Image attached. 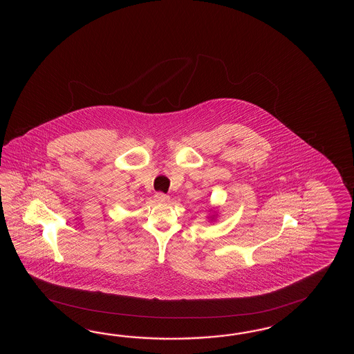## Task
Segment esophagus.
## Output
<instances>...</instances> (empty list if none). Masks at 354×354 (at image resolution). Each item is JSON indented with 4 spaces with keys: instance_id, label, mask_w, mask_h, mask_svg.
<instances>
[{
    "instance_id": "esophagus-1",
    "label": "esophagus",
    "mask_w": 354,
    "mask_h": 354,
    "mask_svg": "<svg viewBox=\"0 0 354 354\" xmlns=\"http://www.w3.org/2000/svg\"><path fill=\"white\" fill-rule=\"evenodd\" d=\"M156 197V201L158 203H167L169 201V197L168 196L165 195V194H157V195L154 196Z\"/></svg>"
}]
</instances>
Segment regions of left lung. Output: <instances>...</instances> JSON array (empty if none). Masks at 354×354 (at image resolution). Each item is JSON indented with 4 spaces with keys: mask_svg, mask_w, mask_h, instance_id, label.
<instances>
[{
    "mask_svg": "<svg viewBox=\"0 0 354 354\" xmlns=\"http://www.w3.org/2000/svg\"><path fill=\"white\" fill-rule=\"evenodd\" d=\"M216 209H218V207H210V212H212V214H210V215L207 216V218L214 220V218H216V216H218V214H216Z\"/></svg>",
    "mask_w": 354,
    "mask_h": 354,
    "instance_id": "1",
    "label": "left lung"
}]
</instances>
